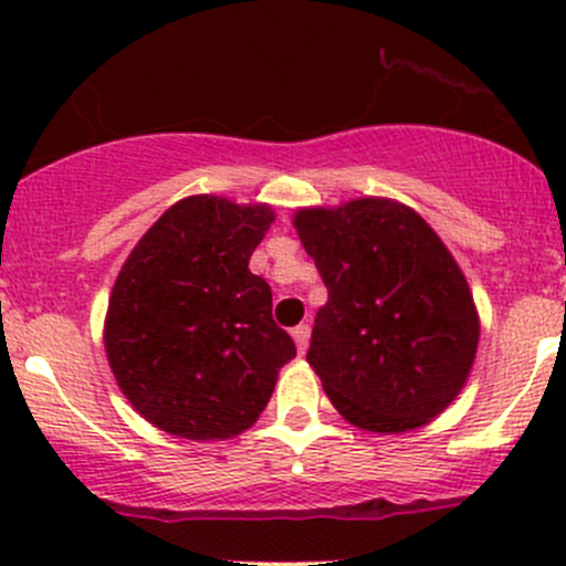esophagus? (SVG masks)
I'll use <instances>...</instances> for the list:
<instances>
[{
	"label": "esophagus",
	"mask_w": 566,
	"mask_h": 566,
	"mask_svg": "<svg viewBox=\"0 0 566 566\" xmlns=\"http://www.w3.org/2000/svg\"><path fill=\"white\" fill-rule=\"evenodd\" d=\"M310 336H312V328L306 323L295 325V328H293V339H295V345H298L301 356H304L306 347H310Z\"/></svg>",
	"instance_id": "34e87169"
}]
</instances>
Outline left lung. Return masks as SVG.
<instances>
[{
    "label": "left lung",
    "mask_w": 566,
    "mask_h": 566,
    "mask_svg": "<svg viewBox=\"0 0 566 566\" xmlns=\"http://www.w3.org/2000/svg\"><path fill=\"white\" fill-rule=\"evenodd\" d=\"M328 301L306 361L342 419L369 432L419 430L458 399L479 345V312L452 251L386 197L295 210Z\"/></svg>",
    "instance_id": "8db88e82"
}]
</instances>
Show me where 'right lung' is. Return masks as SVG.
<instances>
[{"label":"right lung","instance_id":"obj_1","mask_svg":"<svg viewBox=\"0 0 566 566\" xmlns=\"http://www.w3.org/2000/svg\"><path fill=\"white\" fill-rule=\"evenodd\" d=\"M271 205L216 193L175 202L142 235L108 295L104 345L119 391L169 436L224 441L271 399L295 342L249 271Z\"/></svg>","mask_w":566,"mask_h":566}]
</instances>
